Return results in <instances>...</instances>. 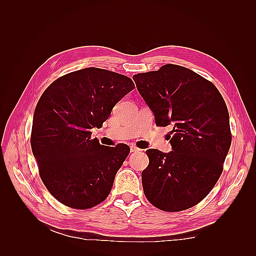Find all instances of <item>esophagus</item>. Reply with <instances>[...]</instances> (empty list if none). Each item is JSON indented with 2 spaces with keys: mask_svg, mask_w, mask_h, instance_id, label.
<instances>
[{
  "mask_svg": "<svg viewBox=\"0 0 256 256\" xmlns=\"http://www.w3.org/2000/svg\"><path fill=\"white\" fill-rule=\"evenodd\" d=\"M141 150H138L136 146H130V152H138Z\"/></svg>",
  "mask_w": 256,
  "mask_h": 256,
  "instance_id": "esophagus-1",
  "label": "esophagus"
}]
</instances>
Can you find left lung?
Segmentation results:
<instances>
[{"label": "left lung", "mask_w": 256, "mask_h": 256, "mask_svg": "<svg viewBox=\"0 0 256 256\" xmlns=\"http://www.w3.org/2000/svg\"><path fill=\"white\" fill-rule=\"evenodd\" d=\"M134 80L156 125L173 128L171 152L146 150L145 196L164 212L196 206L218 182L230 150L226 102L210 81L180 65L166 64L157 72L134 74Z\"/></svg>", "instance_id": "obj_1"}]
</instances>
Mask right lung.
Here are the masks:
<instances>
[{
  "mask_svg": "<svg viewBox=\"0 0 256 256\" xmlns=\"http://www.w3.org/2000/svg\"><path fill=\"white\" fill-rule=\"evenodd\" d=\"M134 88L126 76L88 67L52 82L38 100L30 146L44 184L62 204L88 209L109 196L130 148L100 145L90 129L102 127Z\"/></svg>",
  "mask_w": 256,
  "mask_h": 256,
  "instance_id": "add662e5",
  "label": "right lung"
}]
</instances>
